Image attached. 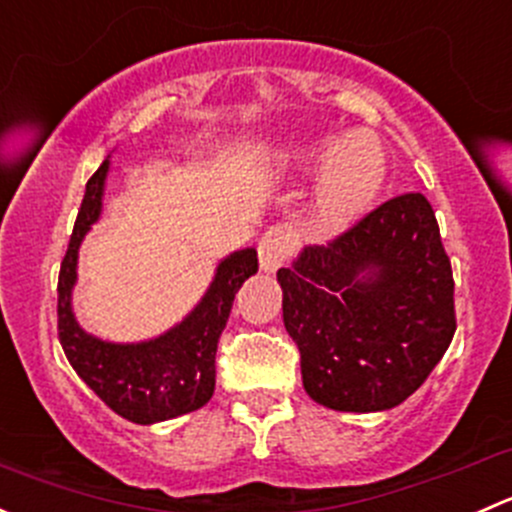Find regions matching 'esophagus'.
Returning <instances> with one entry per match:
<instances>
[{"label": "esophagus", "mask_w": 512, "mask_h": 512, "mask_svg": "<svg viewBox=\"0 0 512 512\" xmlns=\"http://www.w3.org/2000/svg\"><path fill=\"white\" fill-rule=\"evenodd\" d=\"M289 247H292V240L285 230L280 227H272L262 235L260 245H257V257H260V267L265 272H275L282 262L287 260Z\"/></svg>", "instance_id": "1"}]
</instances>
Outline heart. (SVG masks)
I'll use <instances>...</instances> for the list:
<instances>
[{
  "instance_id": "b5f03b06",
  "label": "heart",
  "mask_w": 512,
  "mask_h": 512,
  "mask_svg": "<svg viewBox=\"0 0 512 512\" xmlns=\"http://www.w3.org/2000/svg\"><path fill=\"white\" fill-rule=\"evenodd\" d=\"M294 158L312 170H324L314 198L309 227L317 235H337L369 210L384 185V153L366 136L322 138L294 151Z\"/></svg>"
}]
</instances>
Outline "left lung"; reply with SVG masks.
Listing matches in <instances>:
<instances>
[{
  "instance_id": "1",
  "label": "left lung",
  "mask_w": 512,
  "mask_h": 512,
  "mask_svg": "<svg viewBox=\"0 0 512 512\" xmlns=\"http://www.w3.org/2000/svg\"><path fill=\"white\" fill-rule=\"evenodd\" d=\"M304 391L334 411H386L428 379L456 332L451 260L431 203L391 198L277 272Z\"/></svg>"
}]
</instances>
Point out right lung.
Returning a JSON list of instances; mask_svg holds the SVG:
<instances>
[{
  "instance_id": "obj_1",
  "label": "right lung",
  "mask_w": 512,
  "mask_h": 512,
  "mask_svg": "<svg viewBox=\"0 0 512 512\" xmlns=\"http://www.w3.org/2000/svg\"><path fill=\"white\" fill-rule=\"evenodd\" d=\"M108 160L86 183L79 218L59 272V342L84 384L118 416L133 423H158L198 411L215 391V352L230 317L232 299L257 272L252 247L227 255L215 270L208 292L180 324L138 344L103 342L79 327L71 309L76 262L86 232L101 218Z\"/></svg>"
}]
</instances>
